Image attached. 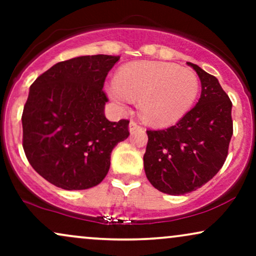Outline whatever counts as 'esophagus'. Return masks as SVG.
Listing matches in <instances>:
<instances>
[{"instance_id": "1", "label": "esophagus", "mask_w": 256, "mask_h": 256, "mask_svg": "<svg viewBox=\"0 0 256 256\" xmlns=\"http://www.w3.org/2000/svg\"><path fill=\"white\" fill-rule=\"evenodd\" d=\"M140 125H138L137 122H134V120H131V122H130V131L134 132V131L140 130Z\"/></svg>"}]
</instances>
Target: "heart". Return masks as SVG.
<instances>
[{
    "mask_svg": "<svg viewBox=\"0 0 256 256\" xmlns=\"http://www.w3.org/2000/svg\"><path fill=\"white\" fill-rule=\"evenodd\" d=\"M196 73L178 64L143 61L122 67L116 84L108 89L110 98L120 107L138 98L142 116L149 122L168 125L182 119L198 95Z\"/></svg>",
    "mask_w": 256,
    "mask_h": 256,
    "instance_id": "1",
    "label": "heart"
}]
</instances>
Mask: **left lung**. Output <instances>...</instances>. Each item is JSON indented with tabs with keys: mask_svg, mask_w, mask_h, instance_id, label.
Segmentation results:
<instances>
[{
	"mask_svg": "<svg viewBox=\"0 0 256 256\" xmlns=\"http://www.w3.org/2000/svg\"><path fill=\"white\" fill-rule=\"evenodd\" d=\"M201 80V98L176 125L146 130V178L158 192L184 195L210 180L224 165L234 134L232 102L218 79L188 62Z\"/></svg>",
	"mask_w": 256,
	"mask_h": 256,
	"instance_id": "obj_1",
	"label": "left lung"
}]
</instances>
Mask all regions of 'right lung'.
Instances as JSON below:
<instances>
[{
    "instance_id": "right-lung-1",
    "label": "right lung",
    "mask_w": 256,
    "mask_h": 256,
    "mask_svg": "<svg viewBox=\"0 0 256 256\" xmlns=\"http://www.w3.org/2000/svg\"><path fill=\"white\" fill-rule=\"evenodd\" d=\"M120 56L91 55L61 61L30 86L22 110V148L38 174L64 190L101 183L110 152L126 140L128 120L104 116L106 77Z\"/></svg>"
}]
</instances>
